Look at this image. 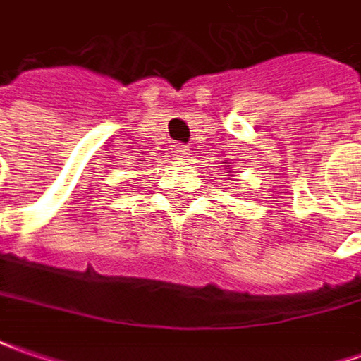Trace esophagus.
Segmentation results:
<instances>
[{"mask_svg":"<svg viewBox=\"0 0 361 361\" xmlns=\"http://www.w3.org/2000/svg\"><path fill=\"white\" fill-rule=\"evenodd\" d=\"M172 152H174V156H178V158H187L189 156V146H185V144H172V148H171Z\"/></svg>","mask_w":361,"mask_h":361,"instance_id":"esophagus-1","label":"esophagus"}]
</instances>
